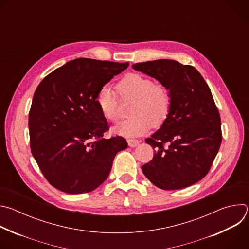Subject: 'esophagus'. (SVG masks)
Instances as JSON below:
<instances>
[{
  "label": "esophagus",
  "instance_id": "34e87169",
  "mask_svg": "<svg viewBox=\"0 0 249 249\" xmlns=\"http://www.w3.org/2000/svg\"><path fill=\"white\" fill-rule=\"evenodd\" d=\"M139 144H140V142H139L138 140H133V139L128 140V145H129L130 148H135V147H137Z\"/></svg>",
  "mask_w": 249,
  "mask_h": 249
}]
</instances>
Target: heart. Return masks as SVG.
Here are the masks:
<instances>
[{"instance_id":"obj_1","label":"heart","mask_w":249,"mask_h":249,"mask_svg":"<svg viewBox=\"0 0 249 249\" xmlns=\"http://www.w3.org/2000/svg\"><path fill=\"white\" fill-rule=\"evenodd\" d=\"M122 95L135 97L131 117L120 121L112 128V133L118 136L133 138L147 133L153 127L160 125L166 118L171 98L169 91L162 86L155 85L153 80L140 74H129L118 84ZM96 104L101 115L108 121L118 118L117 96L114 89L103 86L96 96Z\"/></svg>"}]
</instances>
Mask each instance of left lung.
<instances>
[{"instance_id": "obj_1", "label": "left lung", "mask_w": 249, "mask_h": 249, "mask_svg": "<svg viewBox=\"0 0 249 249\" xmlns=\"http://www.w3.org/2000/svg\"><path fill=\"white\" fill-rule=\"evenodd\" d=\"M132 67L160 82L171 98L160 128L146 139L155 154L142 166L143 173L163 190L193 185L210 170L222 142L221 117L207 83L194 67L173 60L147 61Z\"/></svg>"}]
</instances>
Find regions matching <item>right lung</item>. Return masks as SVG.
Instances as JSON below:
<instances>
[{
	"label": "right lung",
	"mask_w": 249,
	"mask_h": 249,
	"mask_svg": "<svg viewBox=\"0 0 249 249\" xmlns=\"http://www.w3.org/2000/svg\"><path fill=\"white\" fill-rule=\"evenodd\" d=\"M129 63L88 58L66 63L34 92L28 117L30 148L45 178L69 193H88L107 178L124 138L103 139L108 124L96 104L99 89Z\"/></svg>",
	"instance_id": "obj_1"
}]
</instances>
